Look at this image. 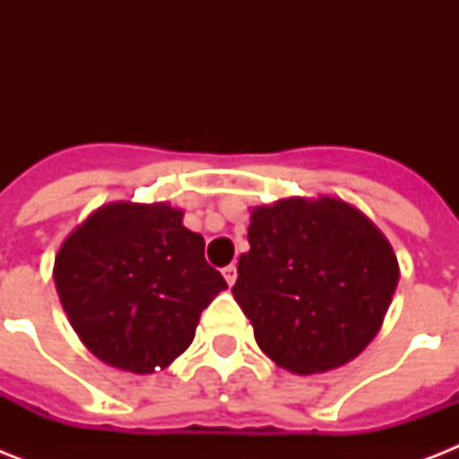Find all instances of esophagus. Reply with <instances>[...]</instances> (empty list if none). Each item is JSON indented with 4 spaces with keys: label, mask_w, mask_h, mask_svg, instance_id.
I'll return each mask as SVG.
<instances>
[{
    "label": "esophagus",
    "mask_w": 459,
    "mask_h": 459,
    "mask_svg": "<svg viewBox=\"0 0 459 459\" xmlns=\"http://www.w3.org/2000/svg\"><path fill=\"white\" fill-rule=\"evenodd\" d=\"M223 279H226V283H229V286H233V283H236V279H238V266L236 264H229V266H223Z\"/></svg>",
    "instance_id": "obj_1"
}]
</instances>
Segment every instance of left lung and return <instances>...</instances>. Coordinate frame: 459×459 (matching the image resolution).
I'll use <instances>...</instances> for the list:
<instances>
[{
	"label": "left lung",
	"mask_w": 459,
	"mask_h": 459,
	"mask_svg": "<svg viewBox=\"0 0 459 459\" xmlns=\"http://www.w3.org/2000/svg\"><path fill=\"white\" fill-rule=\"evenodd\" d=\"M247 240L233 298L266 357L307 377L369 345L400 269L391 243L359 209L326 195L279 200L252 209Z\"/></svg>",
	"instance_id": "8db88e82"
}]
</instances>
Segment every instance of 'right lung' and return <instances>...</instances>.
I'll list each match as a JSON object with an SVG mask.
<instances>
[{
  "label": "right lung",
  "instance_id": "obj_1",
  "mask_svg": "<svg viewBox=\"0 0 459 459\" xmlns=\"http://www.w3.org/2000/svg\"><path fill=\"white\" fill-rule=\"evenodd\" d=\"M54 283L82 345L133 374L186 352L202 309L226 288L204 259V238L166 202L97 209L59 247Z\"/></svg>",
  "mask_w": 459,
  "mask_h": 459
}]
</instances>
